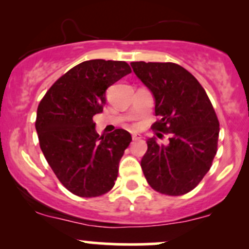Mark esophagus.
<instances>
[{"instance_id": "1", "label": "esophagus", "mask_w": 249, "mask_h": 249, "mask_svg": "<svg viewBox=\"0 0 249 249\" xmlns=\"http://www.w3.org/2000/svg\"><path fill=\"white\" fill-rule=\"evenodd\" d=\"M142 138V137L141 133H132V139H133V141H141Z\"/></svg>"}]
</instances>
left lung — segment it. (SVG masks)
<instances>
[{
    "label": "left lung",
    "mask_w": 249,
    "mask_h": 249,
    "mask_svg": "<svg viewBox=\"0 0 249 249\" xmlns=\"http://www.w3.org/2000/svg\"><path fill=\"white\" fill-rule=\"evenodd\" d=\"M133 72L154 98V130L170 133L167 144L148 138L141 165L157 192L181 196L201 181L216 154L219 121L206 91L174 63L132 62Z\"/></svg>",
    "instance_id": "1"
}]
</instances>
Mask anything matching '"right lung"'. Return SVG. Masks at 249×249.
<instances>
[{
  "label": "right lung",
  "mask_w": 249,
  "mask_h": 249,
  "mask_svg": "<svg viewBox=\"0 0 249 249\" xmlns=\"http://www.w3.org/2000/svg\"><path fill=\"white\" fill-rule=\"evenodd\" d=\"M130 72L122 61H85L57 79L39 102V146L63 186L76 196H99L115 185L132 138L123 128L99 136L92 118L103 112L107 88Z\"/></svg>",
  "instance_id": "1"
}]
</instances>
